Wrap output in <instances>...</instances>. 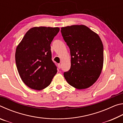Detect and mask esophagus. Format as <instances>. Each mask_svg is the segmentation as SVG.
<instances>
[{
    "label": "esophagus",
    "mask_w": 123,
    "mask_h": 123,
    "mask_svg": "<svg viewBox=\"0 0 123 123\" xmlns=\"http://www.w3.org/2000/svg\"><path fill=\"white\" fill-rule=\"evenodd\" d=\"M58 68H59V69H61V64H58Z\"/></svg>",
    "instance_id": "obj_1"
}]
</instances>
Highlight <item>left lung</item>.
Segmentation results:
<instances>
[{
  "instance_id": "obj_1",
  "label": "left lung",
  "mask_w": 123,
  "mask_h": 123,
  "mask_svg": "<svg viewBox=\"0 0 123 123\" xmlns=\"http://www.w3.org/2000/svg\"><path fill=\"white\" fill-rule=\"evenodd\" d=\"M62 37L69 48L71 66L64 73L67 82L76 89H86L96 82L104 62V47L99 35L84 25L63 27Z\"/></svg>"
}]
</instances>
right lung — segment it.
Here are the masks:
<instances>
[{
    "mask_svg": "<svg viewBox=\"0 0 123 123\" xmlns=\"http://www.w3.org/2000/svg\"><path fill=\"white\" fill-rule=\"evenodd\" d=\"M59 28L34 27L29 30L17 47L18 73L27 86L42 90L50 84L57 72L51 60L50 44Z\"/></svg>",
    "mask_w": 123,
    "mask_h": 123,
    "instance_id": "right-lung-1",
    "label": "right lung"
}]
</instances>
